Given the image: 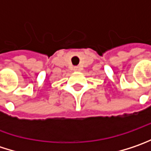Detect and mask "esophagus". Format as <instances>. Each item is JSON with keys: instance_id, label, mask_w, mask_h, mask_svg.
I'll list each match as a JSON object with an SVG mask.
<instances>
[{"instance_id": "1", "label": "esophagus", "mask_w": 151, "mask_h": 151, "mask_svg": "<svg viewBox=\"0 0 151 151\" xmlns=\"http://www.w3.org/2000/svg\"><path fill=\"white\" fill-rule=\"evenodd\" d=\"M80 70H81V69H80V67H74V71H75V72H80Z\"/></svg>"}]
</instances>
